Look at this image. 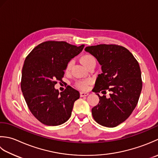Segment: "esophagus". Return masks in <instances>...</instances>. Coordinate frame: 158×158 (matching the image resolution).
I'll use <instances>...</instances> for the list:
<instances>
[{"label": "esophagus", "mask_w": 158, "mask_h": 158, "mask_svg": "<svg viewBox=\"0 0 158 158\" xmlns=\"http://www.w3.org/2000/svg\"><path fill=\"white\" fill-rule=\"evenodd\" d=\"M88 95H89L88 92H85V91L80 92V96H81V97H85V96H87Z\"/></svg>", "instance_id": "esophagus-1"}]
</instances>
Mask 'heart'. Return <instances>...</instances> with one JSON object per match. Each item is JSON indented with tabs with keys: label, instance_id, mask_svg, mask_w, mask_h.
Listing matches in <instances>:
<instances>
[{
	"label": "heart",
	"instance_id": "b5f03b06",
	"mask_svg": "<svg viewBox=\"0 0 158 158\" xmlns=\"http://www.w3.org/2000/svg\"><path fill=\"white\" fill-rule=\"evenodd\" d=\"M81 61L84 65L85 67L86 65H88L89 64L93 63V62H95V59L94 58V56L91 55V54H85V55H84L82 56L81 58ZM73 64V60H69L68 63L66 65V72H69L71 68H72V67ZM89 80H82V81H80L78 83V86L79 88L82 89H85L86 87H87V85H89Z\"/></svg>",
	"mask_w": 158,
	"mask_h": 158
}]
</instances>
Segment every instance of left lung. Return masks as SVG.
<instances>
[{
	"label": "left lung",
	"instance_id": "8db88e82",
	"mask_svg": "<svg viewBox=\"0 0 158 158\" xmlns=\"http://www.w3.org/2000/svg\"><path fill=\"white\" fill-rule=\"evenodd\" d=\"M85 50L96 58L102 71L93 89L99 99L91 110L93 117L102 126H117L130 117L139 99L143 86L139 64L130 51L117 45L100 44ZM106 89L110 92L108 98L98 93Z\"/></svg>",
	"mask_w": 158,
	"mask_h": 158
}]
</instances>
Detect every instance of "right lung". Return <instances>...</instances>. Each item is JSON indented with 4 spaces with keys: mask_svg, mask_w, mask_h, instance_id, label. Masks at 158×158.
Segmentation results:
<instances>
[{
    "mask_svg": "<svg viewBox=\"0 0 158 158\" xmlns=\"http://www.w3.org/2000/svg\"><path fill=\"white\" fill-rule=\"evenodd\" d=\"M84 46L48 41L39 44L26 58L22 72V94L32 114L43 124L59 125L72 114L79 91L69 86L59 93L54 86L64 76L67 64Z\"/></svg>",
    "mask_w": 158,
    "mask_h": 158,
    "instance_id": "obj_1",
    "label": "right lung"
}]
</instances>
